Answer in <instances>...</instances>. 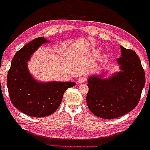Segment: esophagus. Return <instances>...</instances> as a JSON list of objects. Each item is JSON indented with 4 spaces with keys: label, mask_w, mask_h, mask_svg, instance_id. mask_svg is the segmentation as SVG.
I'll list each match as a JSON object with an SVG mask.
<instances>
[{
    "label": "esophagus",
    "mask_w": 150,
    "mask_h": 150,
    "mask_svg": "<svg viewBox=\"0 0 150 150\" xmlns=\"http://www.w3.org/2000/svg\"><path fill=\"white\" fill-rule=\"evenodd\" d=\"M86 78L84 76H80L79 78H78V83H80V84H82V83L86 82Z\"/></svg>",
    "instance_id": "34e87169"
}]
</instances>
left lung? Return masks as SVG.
I'll return each mask as SVG.
<instances>
[{
    "label": "left lung",
    "mask_w": 150,
    "mask_h": 150,
    "mask_svg": "<svg viewBox=\"0 0 150 150\" xmlns=\"http://www.w3.org/2000/svg\"><path fill=\"white\" fill-rule=\"evenodd\" d=\"M120 48L121 57L117 59L120 72L108 78H103L105 74L88 78V107L101 118H116L134 109L146 82L144 70L136 53L122 46Z\"/></svg>",
    "instance_id": "obj_1"
}]
</instances>
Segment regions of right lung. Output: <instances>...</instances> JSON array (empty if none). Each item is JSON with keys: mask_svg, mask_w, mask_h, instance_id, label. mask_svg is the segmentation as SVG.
I'll list each match as a JSON object with an SVG mask.
<instances>
[{"mask_svg": "<svg viewBox=\"0 0 150 150\" xmlns=\"http://www.w3.org/2000/svg\"><path fill=\"white\" fill-rule=\"evenodd\" d=\"M48 41L39 37L24 45L17 52L7 75L6 84L14 106L33 117H45L53 114L60 106L64 93L76 85L73 82H40L33 77L28 62L33 54Z\"/></svg>", "mask_w": 150, "mask_h": 150, "instance_id": "add662e5", "label": "right lung"}]
</instances>
